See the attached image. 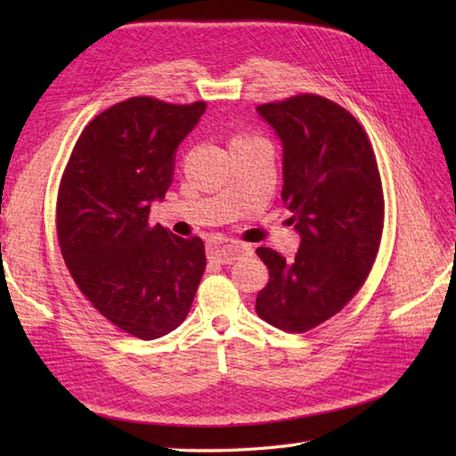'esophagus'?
Returning a JSON list of instances; mask_svg holds the SVG:
<instances>
[{
  "mask_svg": "<svg viewBox=\"0 0 456 456\" xmlns=\"http://www.w3.org/2000/svg\"><path fill=\"white\" fill-rule=\"evenodd\" d=\"M209 258L221 265H233L243 255H248L250 248L240 243H211L209 245Z\"/></svg>",
  "mask_w": 456,
  "mask_h": 456,
  "instance_id": "34e87169",
  "label": "esophagus"
}]
</instances>
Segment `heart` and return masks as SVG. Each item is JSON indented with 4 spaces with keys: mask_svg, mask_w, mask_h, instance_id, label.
Returning <instances> with one entry per match:
<instances>
[{
    "mask_svg": "<svg viewBox=\"0 0 456 456\" xmlns=\"http://www.w3.org/2000/svg\"><path fill=\"white\" fill-rule=\"evenodd\" d=\"M255 141H260V139L253 137V134H235L231 142H255Z\"/></svg>",
    "mask_w": 456,
    "mask_h": 456,
    "instance_id": "1",
    "label": "heart"
}]
</instances>
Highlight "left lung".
<instances>
[{"label":"left lung","instance_id":"left-lung-1","mask_svg":"<svg viewBox=\"0 0 456 456\" xmlns=\"http://www.w3.org/2000/svg\"><path fill=\"white\" fill-rule=\"evenodd\" d=\"M256 110L282 139V200L302 235L294 260L256 248L270 273L256 314L305 333L341 312L370 274L384 229L380 170L362 125L331 100L297 94Z\"/></svg>","mask_w":456,"mask_h":456}]
</instances>
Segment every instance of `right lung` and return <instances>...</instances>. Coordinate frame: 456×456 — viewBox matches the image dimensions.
I'll use <instances>...</instances> for the list:
<instances>
[{"instance_id": "right-lung-1", "label": "right lung", "mask_w": 456, "mask_h": 456, "mask_svg": "<svg viewBox=\"0 0 456 456\" xmlns=\"http://www.w3.org/2000/svg\"><path fill=\"white\" fill-rule=\"evenodd\" d=\"M206 111V102L170 103L137 95L86 125L62 172L56 235L68 273L86 299L121 331L142 341L186 319L206 270L200 237L151 225L174 151Z\"/></svg>"}]
</instances>
